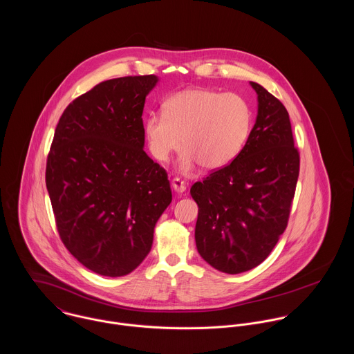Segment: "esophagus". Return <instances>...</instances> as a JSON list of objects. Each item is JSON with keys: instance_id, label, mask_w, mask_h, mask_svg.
I'll return each instance as SVG.
<instances>
[{"instance_id": "esophagus-1", "label": "esophagus", "mask_w": 354, "mask_h": 354, "mask_svg": "<svg viewBox=\"0 0 354 354\" xmlns=\"http://www.w3.org/2000/svg\"><path fill=\"white\" fill-rule=\"evenodd\" d=\"M171 184H173V188L177 192H185L187 191V183L184 180H181V178H174L171 181Z\"/></svg>"}]
</instances>
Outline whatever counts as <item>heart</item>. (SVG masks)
<instances>
[{
    "instance_id": "heart-1",
    "label": "heart",
    "mask_w": 354,
    "mask_h": 354,
    "mask_svg": "<svg viewBox=\"0 0 354 354\" xmlns=\"http://www.w3.org/2000/svg\"><path fill=\"white\" fill-rule=\"evenodd\" d=\"M251 127L252 109L244 97L196 87L166 97L162 114L146 118L145 135L153 158L160 162L183 145V169L196 162L204 169H218L244 149Z\"/></svg>"
}]
</instances>
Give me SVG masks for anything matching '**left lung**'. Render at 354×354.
<instances>
[{"mask_svg": "<svg viewBox=\"0 0 354 354\" xmlns=\"http://www.w3.org/2000/svg\"><path fill=\"white\" fill-rule=\"evenodd\" d=\"M251 86L259 110L244 149L191 188L199 207L196 248L226 274L252 270L274 250L288 226L300 173L286 107L260 84Z\"/></svg>", "mask_w": 354, "mask_h": 354, "instance_id": "8db88e82", "label": "left lung"}]
</instances>
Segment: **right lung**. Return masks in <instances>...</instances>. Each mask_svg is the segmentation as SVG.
<instances>
[{
    "mask_svg": "<svg viewBox=\"0 0 354 354\" xmlns=\"http://www.w3.org/2000/svg\"><path fill=\"white\" fill-rule=\"evenodd\" d=\"M158 79L125 76L71 102L46 160V188L59 239L103 277L132 272L171 202L166 170L145 152L143 109Z\"/></svg>",
    "mask_w": 354,
    "mask_h": 354,
    "instance_id": "right-lung-1",
    "label": "right lung"
}]
</instances>
